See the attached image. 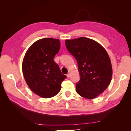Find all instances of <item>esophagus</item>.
Listing matches in <instances>:
<instances>
[{
	"label": "esophagus",
	"mask_w": 131,
	"mask_h": 131,
	"mask_svg": "<svg viewBox=\"0 0 131 131\" xmlns=\"http://www.w3.org/2000/svg\"><path fill=\"white\" fill-rule=\"evenodd\" d=\"M70 76V73H68V74H67V77H68V78H69Z\"/></svg>",
	"instance_id": "esophagus-1"
}]
</instances>
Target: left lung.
<instances>
[{"label":"left lung","mask_w":131,"mask_h":131,"mask_svg":"<svg viewBox=\"0 0 131 131\" xmlns=\"http://www.w3.org/2000/svg\"><path fill=\"white\" fill-rule=\"evenodd\" d=\"M65 43L78 63L80 79L77 83V92L90 100L96 98L112 80L113 70L108 53L98 42L85 37L66 40Z\"/></svg>","instance_id":"1"}]
</instances>
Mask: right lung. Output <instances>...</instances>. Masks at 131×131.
<instances>
[{"label":"right lung","mask_w":131,"mask_h":131,"mask_svg":"<svg viewBox=\"0 0 131 131\" xmlns=\"http://www.w3.org/2000/svg\"><path fill=\"white\" fill-rule=\"evenodd\" d=\"M60 47L58 39H41L30 46L23 58L22 72L25 80L30 89L41 97L56 96L67 78L53 59Z\"/></svg>","instance_id":"add662e5"}]
</instances>
